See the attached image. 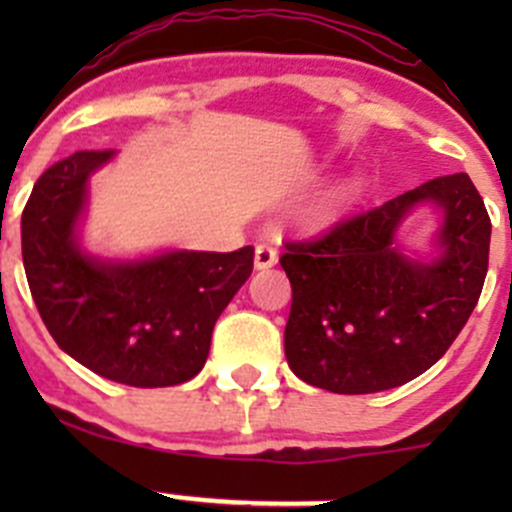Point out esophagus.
<instances>
[{
  "instance_id": "obj_1",
  "label": "esophagus",
  "mask_w": 512,
  "mask_h": 512,
  "mask_svg": "<svg viewBox=\"0 0 512 512\" xmlns=\"http://www.w3.org/2000/svg\"><path fill=\"white\" fill-rule=\"evenodd\" d=\"M275 265H277L275 247L265 245V242H262V245H257L255 247V267H257V270H270V267H275Z\"/></svg>"
}]
</instances>
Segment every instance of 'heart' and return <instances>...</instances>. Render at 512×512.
Wrapping results in <instances>:
<instances>
[{
	"label": "heart",
	"instance_id": "1",
	"mask_svg": "<svg viewBox=\"0 0 512 512\" xmlns=\"http://www.w3.org/2000/svg\"><path fill=\"white\" fill-rule=\"evenodd\" d=\"M356 190H359V178L337 180V183L329 185L317 200H312V203L299 213V220L307 227H327L349 203H352Z\"/></svg>",
	"mask_w": 512,
	"mask_h": 512
}]
</instances>
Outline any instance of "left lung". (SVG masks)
I'll use <instances>...</instances> for the list:
<instances>
[{
    "label": "left lung",
    "mask_w": 512,
    "mask_h": 512,
    "mask_svg": "<svg viewBox=\"0 0 512 512\" xmlns=\"http://www.w3.org/2000/svg\"><path fill=\"white\" fill-rule=\"evenodd\" d=\"M421 204L439 213L431 256L395 240ZM285 247L289 369L334 394H374L431 369L466 327L488 272L490 218L471 178L456 173Z\"/></svg>",
    "instance_id": "8db88e82"
}]
</instances>
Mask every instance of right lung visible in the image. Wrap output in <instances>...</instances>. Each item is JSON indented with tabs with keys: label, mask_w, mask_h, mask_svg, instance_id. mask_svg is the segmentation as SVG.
Listing matches in <instances>:
<instances>
[{
	"label": "right lung",
	"mask_w": 512,
	"mask_h": 512,
	"mask_svg": "<svg viewBox=\"0 0 512 512\" xmlns=\"http://www.w3.org/2000/svg\"><path fill=\"white\" fill-rule=\"evenodd\" d=\"M116 151H79L44 170L22 213L29 289L61 352L103 379L175 386L205 366L213 327L252 272L235 252L163 250L103 260L81 247L89 180Z\"/></svg>",
	"instance_id": "right-lung-1"
}]
</instances>
